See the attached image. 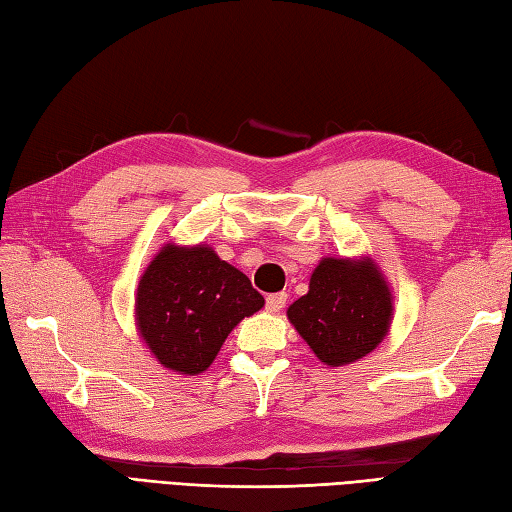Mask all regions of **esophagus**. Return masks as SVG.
<instances>
[{"label":"esophagus","mask_w":512,"mask_h":512,"mask_svg":"<svg viewBox=\"0 0 512 512\" xmlns=\"http://www.w3.org/2000/svg\"><path fill=\"white\" fill-rule=\"evenodd\" d=\"M285 304H287V293H271V295H267V309L271 311V313H278V311H282L285 309Z\"/></svg>","instance_id":"obj_1"}]
</instances>
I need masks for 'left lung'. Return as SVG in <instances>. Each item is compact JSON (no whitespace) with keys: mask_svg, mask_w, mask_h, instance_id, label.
Here are the masks:
<instances>
[{"mask_svg":"<svg viewBox=\"0 0 512 512\" xmlns=\"http://www.w3.org/2000/svg\"><path fill=\"white\" fill-rule=\"evenodd\" d=\"M287 317L317 359L339 368L370 355L390 333L394 295L374 258L326 256Z\"/></svg>","mask_w":512,"mask_h":512,"instance_id":"1","label":"left lung"}]
</instances>
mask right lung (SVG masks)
<instances>
[{"instance_id":"1","label":"right lung","mask_w":512,"mask_h":512,"mask_svg":"<svg viewBox=\"0 0 512 512\" xmlns=\"http://www.w3.org/2000/svg\"><path fill=\"white\" fill-rule=\"evenodd\" d=\"M265 306L241 269L206 243L166 241L140 276L135 326L164 368L186 377L206 372L243 317Z\"/></svg>"}]
</instances>
